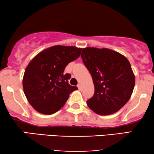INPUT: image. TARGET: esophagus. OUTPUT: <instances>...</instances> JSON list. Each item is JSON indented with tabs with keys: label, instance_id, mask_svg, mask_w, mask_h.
<instances>
[{
	"label": "esophagus",
	"instance_id": "1",
	"mask_svg": "<svg viewBox=\"0 0 154 154\" xmlns=\"http://www.w3.org/2000/svg\"><path fill=\"white\" fill-rule=\"evenodd\" d=\"M77 87H78V88H79V90H82V86L81 84H79V85H77Z\"/></svg>",
	"mask_w": 154,
	"mask_h": 154
}]
</instances>
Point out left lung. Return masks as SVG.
Here are the masks:
<instances>
[{
    "mask_svg": "<svg viewBox=\"0 0 154 154\" xmlns=\"http://www.w3.org/2000/svg\"><path fill=\"white\" fill-rule=\"evenodd\" d=\"M81 58L94 85L88 107L101 116L120 110L130 100L135 83L129 61L113 50L96 48H83Z\"/></svg>",
    "mask_w": 154,
    "mask_h": 154,
    "instance_id": "8db88e82",
    "label": "left lung"
}]
</instances>
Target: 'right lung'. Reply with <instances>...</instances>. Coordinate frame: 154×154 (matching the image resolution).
Segmentation results:
<instances>
[{"label": "right lung", "mask_w": 154, "mask_h": 154, "mask_svg": "<svg viewBox=\"0 0 154 154\" xmlns=\"http://www.w3.org/2000/svg\"><path fill=\"white\" fill-rule=\"evenodd\" d=\"M81 48L55 45L37 54L29 62L23 78V88L30 104L46 115L56 113L69 94L78 90L69 84L70 73H64L69 63L76 60Z\"/></svg>", "instance_id": "obj_1"}]
</instances>
